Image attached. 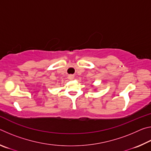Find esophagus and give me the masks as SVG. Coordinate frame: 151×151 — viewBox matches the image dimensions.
I'll return each mask as SVG.
<instances>
[{
  "mask_svg": "<svg viewBox=\"0 0 151 151\" xmlns=\"http://www.w3.org/2000/svg\"><path fill=\"white\" fill-rule=\"evenodd\" d=\"M68 79H70V80H73V79H74V75H68Z\"/></svg>",
  "mask_w": 151,
  "mask_h": 151,
  "instance_id": "34e87169",
  "label": "esophagus"
}]
</instances>
